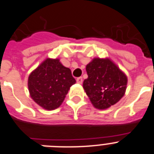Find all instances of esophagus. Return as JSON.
I'll use <instances>...</instances> for the list:
<instances>
[{"label": "esophagus", "mask_w": 154, "mask_h": 154, "mask_svg": "<svg viewBox=\"0 0 154 154\" xmlns=\"http://www.w3.org/2000/svg\"><path fill=\"white\" fill-rule=\"evenodd\" d=\"M76 82L79 84L82 83V77H81V76H80V77H78V78L76 79Z\"/></svg>", "instance_id": "34e87169"}]
</instances>
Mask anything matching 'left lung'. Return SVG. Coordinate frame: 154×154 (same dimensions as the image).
I'll list each match as a JSON object with an SVG mask.
<instances>
[{
    "label": "left lung",
    "mask_w": 154,
    "mask_h": 154,
    "mask_svg": "<svg viewBox=\"0 0 154 154\" xmlns=\"http://www.w3.org/2000/svg\"><path fill=\"white\" fill-rule=\"evenodd\" d=\"M86 72L83 88L96 108H109L124 96L127 78L112 61L94 58L86 65Z\"/></svg>",
    "instance_id": "1"
}]
</instances>
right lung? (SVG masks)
Segmentation results:
<instances>
[{
  "mask_svg": "<svg viewBox=\"0 0 154 154\" xmlns=\"http://www.w3.org/2000/svg\"><path fill=\"white\" fill-rule=\"evenodd\" d=\"M75 83L72 72L58 59L47 58L28 77V89L34 101L52 110L60 106L70 87Z\"/></svg>",
  "mask_w": 154,
  "mask_h": 154,
  "instance_id": "right-lung-1",
  "label": "right lung"
}]
</instances>
